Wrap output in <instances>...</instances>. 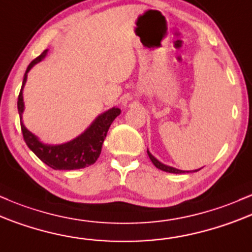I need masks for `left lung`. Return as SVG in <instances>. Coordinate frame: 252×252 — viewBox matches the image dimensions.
<instances>
[{
  "label": "left lung",
  "mask_w": 252,
  "mask_h": 252,
  "mask_svg": "<svg viewBox=\"0 0 252 252\" xmlns=\"http://www.w3.org/2000/svg\"><path fill=\"white\" fill-rule=\"evenodd\" d=\"M148 155H149L150 159H151V162L154 163V165L156 166V168L159 169V170H163V171H165V172H171V174H183V172H189V171H185V170H180V169L172 168V166L165 165V164L160 163L159 160L157 159V158H155L151 154H150L149 150H148ZM197 170H200V169H197ZM197 170H193V171H197Z\"/></svg>",
  "instance_id": "left-lung-1"
}]
</instances>
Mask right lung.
<instances>
[{"mask_svg":"<svg viewBox=\"0 0 252 252\" xmlns=\"http://www.w3.org/2000/svg\"><path fill=\"white\" fill-rule=\"evenodd\" d=\"M47 50H45L39 57L31 62L28 65L26 72H25L22 87L20 90L18 98V111L20 114V124H21V131L24 135L25 143L27 146L35 154L39 159L42 160L50 168L55 170H76V169L87 168V166L94 164L97 160L101 154L102 144L106 138L107 132L114 119L120 114L121 111L119 108L108 109L107 112L98 115L93 121L86 131L75 139L67 141V143L61 144V145H49V144L41 143L38 137L32 133L25 127L22 123V113H24V96H22V89L27 81V73L33 66L46 56Z\"/></svg>","mask_w":252,"mask_h":252,"instance_id":"add662e5","label":"right lung"}]
</instances>
